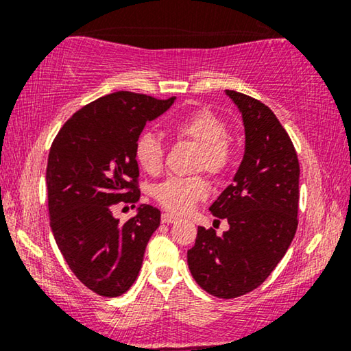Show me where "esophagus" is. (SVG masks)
Here are the masks:
<instances>
[{
	"label": "esophagus",
	"instance_id": "obj_1",
	"mask_svg": "<svg viewBox=\"0 0 351 351\" xmlns=\"http://www.w3.org/2000/svg\"><path fill=\"white\" fill-rule=\"evenodd\" d=\"M177 220H179V217H176V215H172L169 213H165L161 215V222L162 223H176Z\"/></svg>",
	"mask_w": 351,
	"mask_h": 351
}]
</instances>
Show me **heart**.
Here are the masks:
<instances>
[{
  "instance_id": "obj_1",
  "label": "heart",
  "mask_w": 351,
  "mask_h": 351,
  "mask_svg": "<svg viewBox=\"0 0 351 351\" xmlns=\"http://www.w3.org/2000/svg\"><path fill=\"white\" fill-rule=\"evenodd\" d=\"M169 131L179 138L199 148L195 169L219 176L232 160V148L227 138V124L209 108H196L180 114L169 124ZM136 158L142 169L155 176L162 169L165 147L155 134L145 132L138 137ZM208 195V185L201 177H171L158 186L156 198L169 213L185 214Z\"/></svg>"
}]
</instances>
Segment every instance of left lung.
<instances>
[{"instance_id":"1","label":"left lung","mask_w":351,"mask_h":351,"mask_svg":"<svg viewBox=\"0 0 351 351\" xmlns=\"http://www.w3.org/2000/svg\"><path fill=\"white\" fill-rule=\"evenodd\" d=\"M244 124V156L233 182L209 210L227 219L222 237L198 227L186 252L195 281L210 295L234 299L270 276L294 239L300 167L295 148L275 113L261 100L225 90ZM219 222V220H217Z\"/></svg>"}]
</instances>
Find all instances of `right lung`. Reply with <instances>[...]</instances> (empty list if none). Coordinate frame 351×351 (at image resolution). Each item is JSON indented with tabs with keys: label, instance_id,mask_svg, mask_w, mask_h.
<instances>
[{
	"label": "right lung",
	"instance_id": "1",
	"mask_svg": "<svg viewBox=\"0 0 351 351\" xmlns=\"http://www.w3.org/2000/svg\"><path fill=\"white\" fill-rule=\"evenodd\" d=\"M174 100L108 94L78 110L51 145L46 185L52 234L70 270L99 295L118 297L132 286L160 227L161 213L150 204L138 206L124 223L112 208L141 198L138 136Z\"/></svg>",
	"mask_w": 351,
	"mask_h": 351
}]
</instances>
